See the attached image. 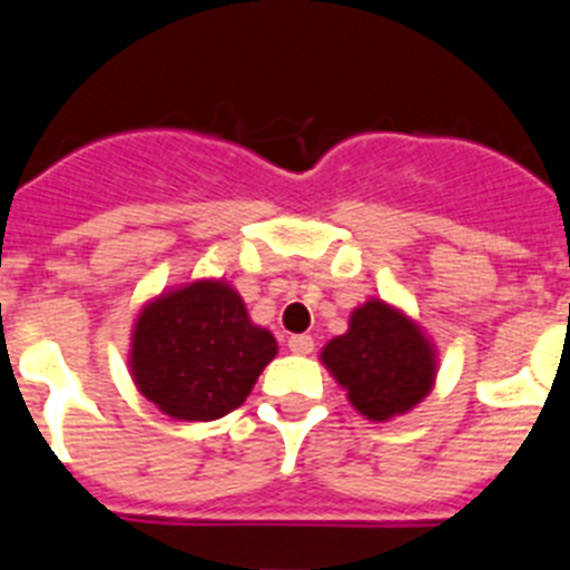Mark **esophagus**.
I'll list each match as a JSON object with an SVG mask.
<instances>
[{
    "instance_id": "obj_1",
    "label": "esophagus",
    "mask_w": 570,
    "mask_h": 570,
    "mask_svg": "<svg viewBox=\"0 0 570 570\" xmlns=\"http://www.w3.org/2000/svg\"><path fill=\"white\" fill-rule=\"evenodd\" d=\"M288 347L294 351V354L308 356L311 351H314V340H311L308 334H296V336H291V340H288Z\"/></svg>"
}]
</instances>
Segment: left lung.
<instances>
[{
  "label": "left lung",
  "instance_id": "left-lung-1",
  "mask_svg": "<svg viewBox=\"0 0 570 570\" xmlns=\"http://www.w3.org/2000/svg\"><path fill=\"white\" fill-rule=\"evenodd\" d=\"M345 387L347 402L371 422H387L420 405L436 382V347L405 311L371 299L351 311L347 331L320 354Z\"/></svg>",
  "mask_w": 570,
  "mask_h": 570
}]
</instances>
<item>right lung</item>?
Listing matches in <instances>:
<instances>
[{
	"label": "right lung",
	"instance_id": "obj_1",
	"mask_svg": "<svg viewBox=\"0 0 570 570\" xmlns=\"http://www.w3.org/2000/svg\"><path fill=\"white\" fill-rule=\"evenodd\" d=\"M276 356L268 328L254 325L225 279H196L148 299L130 331L134 385L163 414L210 422L245 402Z\"/></svg>",
	"mask_w": 570,
	"mask_h": 570
}]
</instances>
